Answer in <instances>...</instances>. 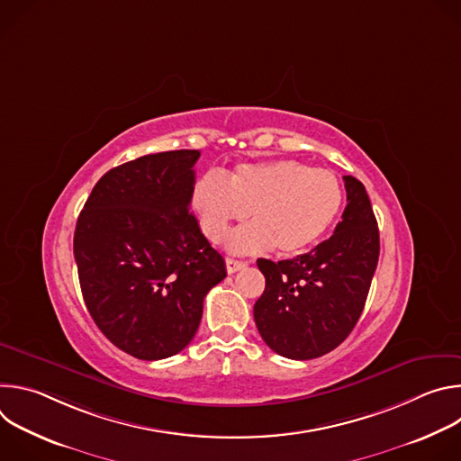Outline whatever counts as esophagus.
Wrapping results in <instances>:
<instances>
[{
    "label": "esophagus",
    "instance_id": "esophagus-1",
    "mask_svg": "<svg viewBox=\"0 0 461 461\" xmlns=\"http://www.w3.org/2000/svg\"><path fill=\"white\" fill-rule=\"evenodd\" d=\"M242 268H246V262L244 260H235V258H226V270H228V274H235V272H239V270H242Z\"/></svg>",
    "mask_w": 461,
    "mask_h": 461
}]
</instances>
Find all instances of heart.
<instances>
[{
    "label": "heart",
    "instance_id": "b5f03b06",
    "mask_svg": "<svg viewBox=\"0 0 461 461\" xmlns=\"http://www.w3.org/2000/svg\"><path fill=\"white\" fill-rule=\"evenodd\" d=\"M343 204L339 178L290 158L239 164L224 178L204 175L193 189V208L212 242H221L231 222L248 212L253 222L228 237L235 253H257L276 246L297 255L330 228Z\"/></svg>",
    "mask_w": 461,
    "mask_h": 461
}]
</instances>
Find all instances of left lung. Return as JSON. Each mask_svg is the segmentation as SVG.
I'll return each instance as SVG.
<instances>
[{
    "instance_id": "8db88e82",
    "label": "left lung",
    "mask_w": 461,
    "mask_h": 461,
    "mask_svg": "<svg viewBox=\"0 0 461 461\" xmlns=\"http://www.w3.org/2000/svg\"><path fill=\"white\" fill-rule=\"evenodd\" d=\"M343 178L347 208L330 239L294 258H257L267 279L253 306L257 330L288 359L321 357L348 338L377 267L379 231L366 189Z\"/></svg>"
}]
</instances>
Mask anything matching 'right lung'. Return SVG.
Here are the masks:
<instances>
[{
    "label": "right lung",
    "instance_id": "right-lung-1",
    "mask_svg": "<svg viewBox=\"0 0 461 461\" xmlns=\"http://www.w3.org/2000/svg\"><path fill=\"white\" fill-rule=\"evenodd\" d=\"M196 149L146 155L107 171L75 231L86 306L100 332L144 361L184 350L203 319L206 294L226 277L189 212Z\"/></svg>",
    "mask_w": 461,
    "mask_h": 461
}]
</instances>
